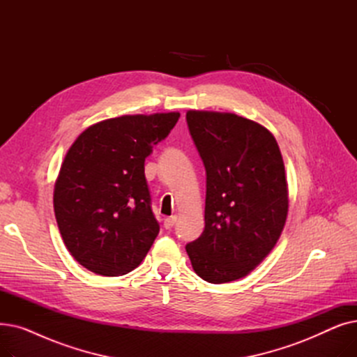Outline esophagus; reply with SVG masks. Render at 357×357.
Segmentation results:
<instances>
[{
    "label": "esophagus",
    "instance_id": "esophagus-1",
    "mask_svg": "<svg viewBox=\"0 0 357 357\" xmlns=\"http://www.w3.org/2000/svg\"><path fill=\"white\" fill-rule=\"evenodd\" d=\"M176 218H178L176 215H171V217L165 218V221H163V226H165V229H166V230H171V229L175 226Z\"/></svg>",
    "mask_w": 357,
    "mask_h": 357
}]
</instances>
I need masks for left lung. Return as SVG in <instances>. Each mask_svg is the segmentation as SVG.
<instances>
[{
	"label": "left lung",
	"mask_w": 357,
	"mask_h": 357,
	"mask_svg": "<svg viewBox=\"0 0 357 357\" xmlns=\"http://www.w3.org/2000/svg\"><path fill=\"white\" fill-rule=\"evenodd\" d=\"M207 174L205 229L186 245L195 273L211 284L248 276L285 227L289 194L276 139L233 112H186Z\"/></svg>",
	"instance_id": "8db88e82"
}]
</instances>
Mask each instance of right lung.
Here are the masks:
<instances>
[{"label":"right lung","instance_id":"1","mask_svg":"<svg viewBox=\"0 0 357 357\" xmlns=\"http://www.w3.org/2000/svg\"><path fill=\"white\" fill-rule=\"evenodd\" d=\"M179 112L108 119L69 147L54 182L53 208L73 259L102 276L136 269L159 233L150 208L144 159Z\"/></svg>","mask_w":357,"mask_h":357}]
</instances>
